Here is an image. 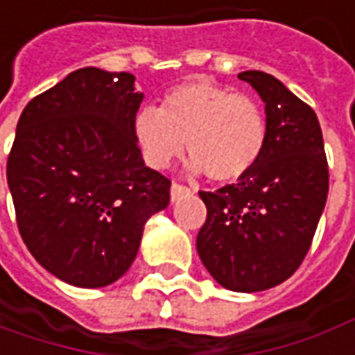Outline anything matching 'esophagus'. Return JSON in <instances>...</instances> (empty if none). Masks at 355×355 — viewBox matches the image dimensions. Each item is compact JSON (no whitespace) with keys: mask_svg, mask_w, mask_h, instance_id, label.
<instances>
[{"mask_svg":"<svg viewBox=\"0 0 355 355\" xmlns=\"http://www.w3.org/2000/svg\"><path fill=\"white\" fill-rule=\"evenodd\" d=\"M189 193V187H185L182 183H172V189H170V195H172V201H178L182 195Z\"/></svg>","mask_w":355,"mask_h":355,"instance_id":"34e87169","label":"esophagus"}]
</instances>
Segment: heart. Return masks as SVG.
I'll return each mask as SVG.
<instances>
[{"label": "heart", "mask_w": 355, "mask_h": 355, "mask_svg": "<svg viewBox=\"0 0 355 355\" xmlns=\"http://www.w3.org/2000/svg\"><path fill=\"white\" fill-rule=\"evenodd\" d=\"M133 137L154 170H168L182 158L187 141L191 172H207L210 180L228 183L243 178L261 160L268 123L253 96L193 79L168 90L160 110L141 107L133 117Z\"/></svg>", "instance_id": "obj_1"}]
</instances>
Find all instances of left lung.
<instances>
[{
  "instance_id": "8db88e82",
  "label": "left lung",
  "mask_w": 355,
  "mask_h": 355,
  "mask_svg": "<svg viewBox=\"0 0 355 355\" xmlns=\"http://www.w3.org/2000/svg\"><path fill=\"white\" fill-rule=\"evenodd\" d=\"M238 77L265 102L268 139L238 183L199 191L207 222L197 251L220 286L251 294L282 284L302 265L324 210L329 166L311 107L268 73Z\"/></svg>"
}]
</instances>
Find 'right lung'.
Here are the masks:
<instances>
[{
  "label": "right lung",
  "instance_id": "add662e5",
  "mask_svg": "<svg viewBox=\"0 0 355 355\" xmlns=\"http://www.w3.org/2000/svg\"><path fill=\"white\" fill-rule=\"evenodd\" d=\"M131 73L85 67L33 98L17 123L7 183L28 251L63 282L102 288L135 261L170 180L133 137L143 102Z\"/></svg>",
  "mask_w": 355,
  "mask_h": 355
}]
</instances>
